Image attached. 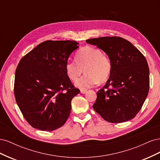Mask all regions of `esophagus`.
I'll return each instance as SVG.
<instances>
[{"mask_svg":"<svg viewBox=\"0 0 160 160\" xmlns=\"http://www.w3.org/2000/svg\"><path fill=\"white\" fill-rule=\"evenodd\" d=\"M80 91H81V93H82V94H85V93H87V92H88V90L81 89Z\"/></svg>","mask_w":160,"mask_h":160,"instance_id":"esophagus-1","label":"esophagus"}]
</instances>
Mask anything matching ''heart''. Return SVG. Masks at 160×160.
I'll return each instance as SVG.
<instances>
[{
	"label": "heart",
	"instance_id": "1",
	"mask_svg": "<svg viewBox=\"0 0 160 160\" xmlns=\"http://www.w3.org/2000/svg\"><path fill=\"white\" fill-rule=\"evenodd\" d=\"M112 69L109 57L100 49L91 46L82 47L76 53V59H69L65 64V71L69 78L75 81L85 72L86 73L76 82L81 89L90 88L108 79Z\"/></svg>",
	"mask_w": 160,
	"mask_h": 160
}]
</instances>
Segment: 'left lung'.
<instances>
[{"label": "left lung", "mask_w": 160, "mask_h": 160, "mask_svg": "<svg viewBox=\"0 0 160 160\" xmlns=\"http://www.w3.org/2000/svg\"><path fill=\"white\" fill-rule=\"evenodd\" d=\"M86 42L103 50L112 66L107 83L97 93L93 109L111 123L134 118L149 92V71L146 58L129 41L119 37L94 38Z\"/></svg>", "instance_id": "left-lung-1"}]
</instances>
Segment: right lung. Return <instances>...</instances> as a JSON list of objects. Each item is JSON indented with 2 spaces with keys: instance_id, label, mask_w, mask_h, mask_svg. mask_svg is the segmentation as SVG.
Segmentation results:
<instances>
[{
  "instance_id": "obj_1",
  "label": "right lung",
  "mask_w": 160,
  "mask_h": 160,
  "mask_svg": "<svg viewBox=\"0 0 160 160\" xmlns=\"http://www.w3.org/2000/svg\"><path fill=\"white\" fill-rule=\"evenodd\" d=\"M75 41H46L24 56L17 67L14 92L24 118L34 128L51 132L65 124L71 100L79 93L65 64L79 48ZM66 90L65 92H62Z\"/></svg>"
}]
</instances>
